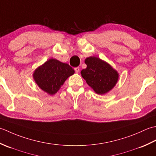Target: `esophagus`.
<instances>
[{
    "mask_svg": "<svg viewBox=\"0 0 156 156\" xmlns=\"http://www.w3.org/2000/svg\"><path fill=\"white\" fill-rule=\"evenodd\" d=\"M79 67H76V68H75V72L77 73H78L79 72Z\"/></svg>",
    "mask_w": 156,
    "mask_h": 156,
    "instance_id": "34e87169",
    "label": "esophagus"
}]
</instances>
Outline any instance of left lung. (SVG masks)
<instances>
[{"mask_svg": "<svg viewBox=\"0 0 156 156\" xmlns=\"http://www.w3.org/2000/svg\"><path fill=\"white\" fill-rule=\"evenodd\" d=\"M87 68L81 71L82 77L96 94L103 95L115 86L119 73L108 63L96 56L85 60Z\"/></svg>", "mask_w": 156, "mask_h": 156, "instance_id": "obj_1", "label": "left lung"}]
</instances>
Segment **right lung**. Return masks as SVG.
Returning a JSON list of instances; mask_svg holds the SVG:
<instances>
[{
    "instance_id": "right-lung-1",
    "label": "right lung",
    "mask_w": 156,
    "mask_h": 156,
    "mask_svg": "<svg viewBox=\"0 0 156 156\" xmlns=\"http://www.w3.org/2000/svg\"><path fill=\"white\" fill-rule=\"evenodd\" d=\"M75 73L66 63L50 58L34 71L33 77L41 90L50 95L55 94L70 76Z\"/></svg>"
}]
</instances>
